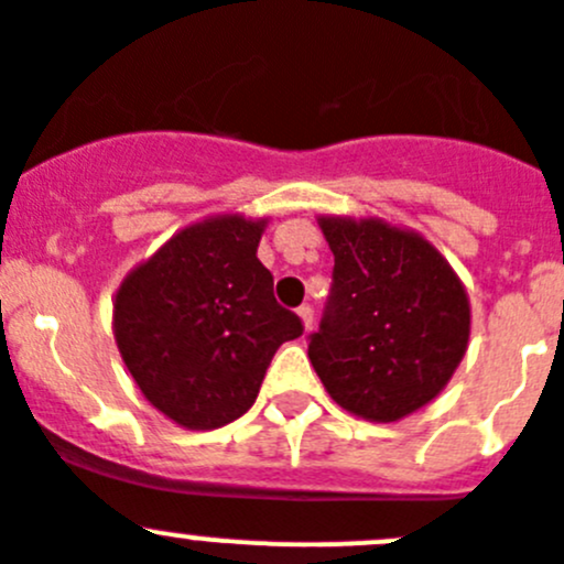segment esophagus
<instances>
[{
    "label": "esophagus",
    "mask_w": 564,
    "mask_h": 564,
    "mask_svg": "<svg viewBox=\"0 0 564 564\" xmlns=\"http://www.w3.org/2000/svg\"><path fill=\"white\" fill-rule=\"evenodd\" d=\"M297 314H300V319H303V325H306V330L312 328V323H314V308L306 303V306H300V308H297Z\"/></svg>",
    "instance_id": "34e87169"
}]
</instances>
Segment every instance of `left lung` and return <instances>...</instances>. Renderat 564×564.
<instances>
[{
  "label": "left lung",
  "instance_id": "obj_1",
  "mask_svg": "<svg viewBox=\"0 0 564 564\" xmlns=\"http://www.w3.org/2000/svg\"><path fill=\"white\" fill-rule=\"evenodd\" d=\"M334 283L308 359L347 412L394 423L434 401L467 350L470 303L423 236L381 219H319Z\"/></svg>",
  "mask_w": 564,
  "mask_h": 564
}]
</instances>
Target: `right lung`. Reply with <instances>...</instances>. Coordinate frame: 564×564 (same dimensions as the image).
<instances>
[{"label": "right lung", "mask_w": 564, "mask_h": 564, "mask_svg": "<svg viewBox=\"0 0 564 564\" xmlns=\"http://www.w3.org/2000/svg\"><path fill=\"white\" fill-rule=\"evenodd\" d=\"M264 219L214 217L172 236L116 292L119 354L147 401L183 429H219L256 403L303 319L272 294Z\"/></svg>", "instance_id": "add662e5"}]
</instances>
